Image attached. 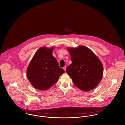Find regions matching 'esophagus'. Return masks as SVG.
I'll return each instance as SVG.
<instances>
[{
	"instance_id": "obj_1",
	"label": "esophagus",
	"mask_w": 125,
	"mask_h": 125,
	"mask_svg": "<svg viewBox=\"0 0 125 125\" xmlns=\"http://www.w3.org/2000/svg\"><path fill=\"white\" fill-rule=\"evenodd\" d=\"M63 69H64V70L65 71H66V66H65L64 67H63Z\"/></svg>"
}]
</instances>
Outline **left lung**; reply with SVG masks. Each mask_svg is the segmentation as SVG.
Segmentation results:
<instances>
[{"instance_id":"left-lung-1","label":"left lung","mask_w":125,"mask_h":125,"mask_svg":"<svg viewBox=\"0 0 125 125\" xmlns=\"http://www.w3.org/2000/svg\"><path fill=\"white\" fill-rule=\"evenodd\" d=\"M72 63L66 72L73 84L80 89L88 91L94 89L101 82L104 72L99 59L88 48L81 46L67 49Z\"/></svg>"}]
</instances>
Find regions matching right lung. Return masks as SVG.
Listing matches in <instances>:
<instances>
[{
  "mask_svg": "<svg viewBox=\"0 0 125 125\" xmlns=\"http://www.w3.org/2000/svg\"><path fill=\"white\" fill-rule=\"evenodd\" d=\"M54 47L39 49L32 59L27 69V77L36 89L45 90L55 84L64 73L52 55Z\"/></svg>",
  "mask_w": 125,
  "mask_h": 125,
  "instance_id": "obj_1",
  "label": "right lung"
}]
</instances>
